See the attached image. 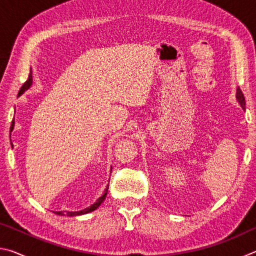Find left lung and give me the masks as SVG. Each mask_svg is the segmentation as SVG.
Listing matches in <instances>:
<instances>
[{
	"instance_id": "left-lung-1",
	"label": "left lung",
	"mask_w": 256,
	"mask_h": 256,
	"mask_svg": "<svg viewBox=\"0 0 256 256\" xmlns=\"http://www.w3.org/2000/svg\"><path fill=\"white\" fill-rule=\"evenodd\" d=\"M236 98H237V100H238V102H240V105L242 106V110H245V97H244V94H242V90L240 88H237Z\"/></svg>"
}]
</instances>
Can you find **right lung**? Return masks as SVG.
<instances>
[{
	"label": "right lung",
	"mask_w": 256,
	"mask_h": 256,
	"mask_svg": "<svg viewBox=\"0 0 256 256\" xmlns=\"http://www.w3.org/2000/svg\"><path fill=\"white\" fill-rule=\"evenodd\" d=\"M32 72L29 73V76H28V80L24 82V84H22V86H21L20 90H19V96L20 94H22L26 90H27L30 86H32ZM14 128V120H12V124H11V128H10V131H12ZM107 190H108V188L105 190V193H104V196L102 198H99L96 203H94L92 206H90L89 208H86V209L81 210V211H76V212H70V211H55L56 214L58 216H79V214H88V212H92L94 210H96L97 208L102 204V203L104 202V200H105V198L107 196Z\"/></svg>",
	"instance_id": "add662e5"
}]
</instances>
